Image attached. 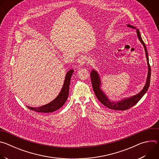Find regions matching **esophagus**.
<instances>
[{
	"instance_id": "obj_1",
	"label": "esophagus",
	"mask_w": 159,
	"mask_h": 159,
	"mask_svg": "<svg viewBox=\"0 0 159 159\" xmlns=\"http://www.w3.org/2000/svg\"><path fill=\"white\" fill-rule=\"evenodd\" d=\"M87 57L85 56H84V55H82V56H80L79 58H78V60H77V63L78 64L80 65V66H83L85 64V63L87 62Z\"/></svg>"
}]
</instances>
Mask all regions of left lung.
<instances>
[{
	"instance_id": "obj_1",
	"label": "left lung",
	"mask_w": 159,
	"mask_h": 159,
	"mask_svg": "<svg viewBox=\"0 0 159 159\" xmlns=\"http://www.w3.org/2000/svg\"><path fill=\"white\" fill-rule=\"evenodd\" d=\"M127 26L133 29H137L134 26L130 25L129 24L127 25ZM137 36L139 38V39L140 41L143 44V46L145 49V55H146V58H147V65H148V75L147 77V80L145 85H144L143 89L141 90V91L138 93L137 94H136L134 96H131L129 98H126L121 99L120 101H111L107 97V96L103 92V90L101 89V78L99 77V75L98 72L95 70L94 69L92 70L91 72H90V79H91V82L93 85V87L94 89V93L97 97V98L99 99V101L105 106L107 107L113 109V110H126L133 106L137 104L140 99L141 98L145 95V94L147 93V90L148 89L149 85H150V75H151V69H150V66L149 65V60H148V53H147V50L145 46V44L144 43L143 41L142 40V38L140 35V33L138 29H137Z\"/></svg>"
}]
</instances>
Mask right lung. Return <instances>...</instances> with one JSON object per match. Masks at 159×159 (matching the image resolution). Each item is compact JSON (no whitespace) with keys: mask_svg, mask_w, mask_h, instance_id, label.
Here are the masks:
<instances>
[{"mask_svg":"<svg viewBox=\"0 0 159 159\" xmlns=\"http://www.w3.org/2000/svg\"><path fill=\"white\" fill-rule=\"evenodd\" d=\"M74 73V70H70L66 74L65 81L62 87L61 91L60 92L58 96L52 102L50 103L43 105L40 107H33L27 106V107L33 111L38 112H54L58 109H60L61 106H63L66 101L67 100L68 96L69 94V87H70V83L72 75Z\"/></svg>","mask_w":159,"mask_h":159,"instance_id":"obj_1","label":"right lung"}]
</instances>
